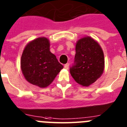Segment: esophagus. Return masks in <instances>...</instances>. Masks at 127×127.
<instances>
[{
  "instance_id": "1",
  "label": "esophagus",
  "mask_w": 127,
  "mask_h": 127,
  "mask_svg": "<svg viewBox=\"0 0 127 127\" xmlns=\"http://www.w3.org/2000/svg\"><path fill=\"white\" fill-rule=\"evenodd\" d=\"M68 67H69V64H66L64 65V68L65 69H68Z\"/></svg>"
}]
</instances>
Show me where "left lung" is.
I'll return each instance as SVG.
<instances>
[{
    "mask_svg": "<svg viewBox=\"0 0 127 127\" xmlns=\"http://www.w3.org/2000/svg\"><path fill=\"white\" fill-rule=\"evenodd\" d=\"M75 52V65L70 68V72L77 83L88 87L103 74V51L97 41L87 36L77 41Z\"/></svg>",
    "mask_w": 127,
    "mask_h": 127,
    "instance_id": "left-lung-1",
    "label": "left lung"
}]
</instances>
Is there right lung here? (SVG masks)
<instances>
[{
	"label": "right lung",
	"instance_id": "obj_1",
	"mask_svg": "<svg viewBox=\"0 0 127 127\" xmlns=\"http://www.w3.org/2000/svg\"><path fill=\"white\" fill-rule=\"evenodd\" d=\"M50 46L48 38H36L26 45L21 59V68L26 80L41 88L48 86L64 68L50 51Z\"/></svg>",
	"mask_w": 127,
	"mask_h": 127
}]
</instances>
